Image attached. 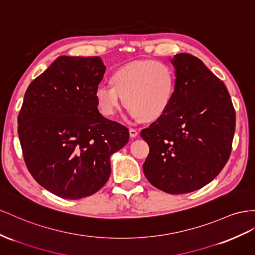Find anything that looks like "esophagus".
Segmentation results:
<instances>
[{"mask_svg":"<svg viewBox=\"0 0 255 255\" xmlns=\"http://www.w3.org/2000/svg\"><path fill=\"white\" fill-rule=\"evenodd\" d=\"M138 134L139 132L136 128H129V136L132 137V138H135V137L138 136Z\"/></svg>","mask_w":255,"mask_h":255,"instance_id":"1","label":"esophagus"}]
</instances>
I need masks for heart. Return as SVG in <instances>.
I'll use <instances>...</instances> for the list:
<instances>
[{
	"label": "heart",
	"instance_id": "heart-1",
	"mask_svg": "<svg viewBox=\"0 0 255 255\" xmlns=\"http://www.w3.org/2000/svg\"><path fill=\"white\" fill-rule=\"evenodd\" d=\"M111 86H99L95 101L100 112L113 117L121 99L135 119L152 122L168 111L176 90V74L170 65L156 60L133 61L117 68Z\"/></svg>",
	"mask_w": 255,
	"mask_h": 255
}]
</instances>
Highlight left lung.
I'll return each mask as SVG.
<instances>
[{
	"label": "left lung",
	"instance_id": "8db88e82",
	"mask_svg": "<svg viewBox=\"0 0 255 255\" xmlns=\"http://www.w3.org/2000/svg\"><path fill=\"white\" fill-rule=\"evenodd\" d=\"M176 90L168 111L140 136L149 144L142 165L149 182L169 194L203 188L228 162L236 115L225 85L198 58L178 53Z\"/></svg>",
	"mask_w": 255,
	"mask_h": 255
}]
</instances>
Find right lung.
<instances>
[{
	"label": "right lung",
	"instance_id": "add662e5",
	"mask_svg": "<svg viewBox=\"0 0 255 255\" xmlns=\"http://www.w3.org/2000/svg\"><path fill=\"white\" fill-rule=\"evenodd\" d=\"M106 67L99 57H59L26 89L18 135L33 178L62 198L96 193L128 129L103 117L95 90Z\"/></svg>",
	"mask_w": 255,
	"mask_h": 255
}]
</instances>
